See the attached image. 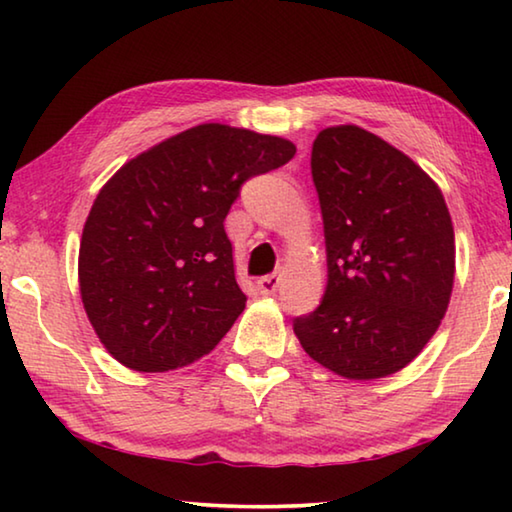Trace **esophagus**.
Listing matches in <instances>:
<instances>
[{"label":"esophagus","instance_id":"1","mask_svg":"<svg viewBox=\"0 0 512 512\" xmlns=\"http://www.w3.org/2000/svg\"><path fill=\"white\" fill-rule=\"evenodd\" d=\"M280 287V275H264L257 280V289L262 291V296H273V293Z\"/></svg>","mask_w":512,"mask_h":512}]
</instances>
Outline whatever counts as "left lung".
<instances>
[{"instance_id": "left-lung-1", "label": "left lung", "mask_w": 512, "mask_h": 512, "mask_svg": "<svg viewBox=\"0 0 512 512\" xmlns=\"http://www.w3.org/2000/svg\"><path fill=\"white\" fill-rule=\"evenodd\" d=\"M327 248L320 307L293 320L311 359L352 381L395 375L436 334L454 289V225L420 164L354 124L311 149Z\"/></svg>"}]
</instances>
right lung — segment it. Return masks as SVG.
Returning a JSON list of instances; mask_svg holds the SVG:
<instances>
[{"mask_svg": "<svg viewBox=\"0 0 512 512\" xmlns=\"http://www.w3.org/2000/svg\"><path fill=\"white\" fill-rule=\"evenodd\" d=\"M296 144L228 124H198L128 160L83 225L79 289L112 357L167 372L210 354L246 293L223 221L244 180L287 164Z\"/></svg>", "mask_w": 512, "mask_h": 512, "instance_id": "obj_1", "label": "right lung"}]
</instances>
